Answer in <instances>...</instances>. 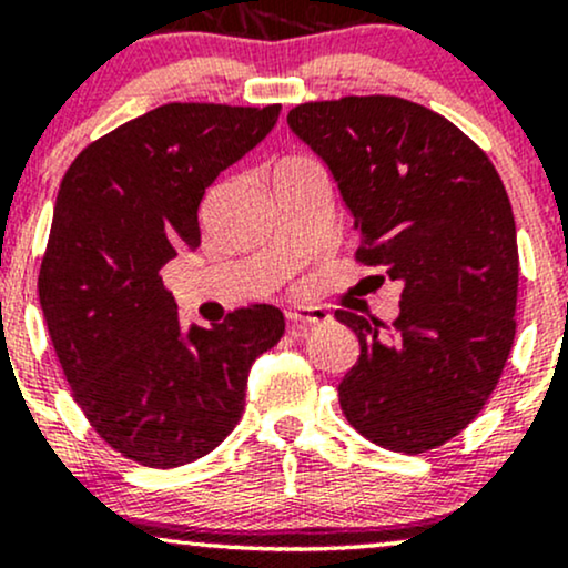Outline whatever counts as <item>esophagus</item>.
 I'll use <instances>...</instances> for the list:
<instances>
[{
	"instance_id": "34e87169",
	"label": "esophagus",
	"mask_w": 568,
	"mask_h": 568,
	"mask_svg": "<svg viewBox=\"0 0 568 568\" xmlns=\"http://www.w3.org/2000/svg\"><path fill=\"white\" fill-rule=\"evenodd\" d=\"M285 321L291 325H325L331 323V312L323 310V306L293 304L285 310Z\"/></svg>"
}]
</instances>
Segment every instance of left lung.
Wrapping results in <instances>:
<instances>
[{"label":"left lung","mask_w":568,"mask_h":568,"mask_svg":"<svg viewBox=\"0 0 568 568\" xmlns=\"http://www.w3.org/2000/svg\"><path fill=\"white\" fill-rule=\"evenodd\" d=\"M288 125L334 173L355 216V258L403 283L393 325L336 310L361 342L338 384L363 438L425 454L497 389L515 338L518 240L497 168L470 135L397 95L298 103Z\"/></svg>","instance_id":"1"}]
</instances>
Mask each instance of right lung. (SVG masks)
Returning <instances> with one entry per match:
<instances>
[{
  "instance_id": "right-lung-1",
  "label": "right lung",
  "mask_w": 568,
  "mask_h": 568,
  "mask_svg": "<svg viewBox=\"0 0 568 568\" xmlns=\"http://www.w3.org/2000/svg\"><path fill=\"white\" fill-rule=\"evenodd\" d=\"M280 103H165L88 143L63 175L39 304L71 397L114 452L181 467L232 433L247 371L280 342L277 306L251 304L184 334L160 270L200 245L221 171L275 128Z\"/></svg>"
}]
</instances>
